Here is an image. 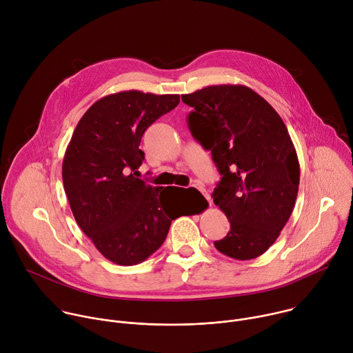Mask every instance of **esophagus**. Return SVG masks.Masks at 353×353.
I'll use <instances>...</instances> for the list:
<instances>
[{"label": "esophagus", "mask_w": 353, "mask_h": 353, "mask_svg": "<svg viewBox=\"0 0 353 353\" xmlns=\"http://www.w3.org/2000/svg\"><path fill=\"white\" fill-rule=\"evenodd\" d=\"M199 191H201V192H203V194H204V195H205V198H207V199H208V203H210V204H211V196H210V194H208V192H207V191H205V190H204V188H201V187H199Z\"/></svg>", "instance_id": "obj_1"}]
</instances>
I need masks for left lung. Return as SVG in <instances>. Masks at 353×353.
<instances>
[{"label": "left lung", "instance_id": "left-lung-1", "mask_svg": "<svg viewBox=\"0 0 353 353\" xmlns=\"http://www.w3.org/2000/svg\"><path fill=\"white\" fill-rule=\"evenodd\" d=\"M188 127L222 176L212 194L230 230L222 254L253 260L275 243L294 208L300 166L288 128L264 97L244 85H212L181 94Z\"/></svg>", "mask_w": 353, "mask_h": 353}]
</instances>
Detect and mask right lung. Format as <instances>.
<instances>
[{
  "label": "right lung",
  "mask_w": 353,
  "mask_h": 353,
  "mask_svg": "<svg viewBox=\"0 0 353 353\" xmlns=\"http://www.w3.org/2000/svg\"><path fill=\"white\" fill-rule=\"evenodd\" d=\"M179 102L180 94H108L86 110L67 146L63 181L74 218L114 264L145 261L180 216L172 194L177 187H154L132 173L145 159L143 132Z\"/></svg>",
  "instance_id": "right-lung-1"
}]
</instances>
